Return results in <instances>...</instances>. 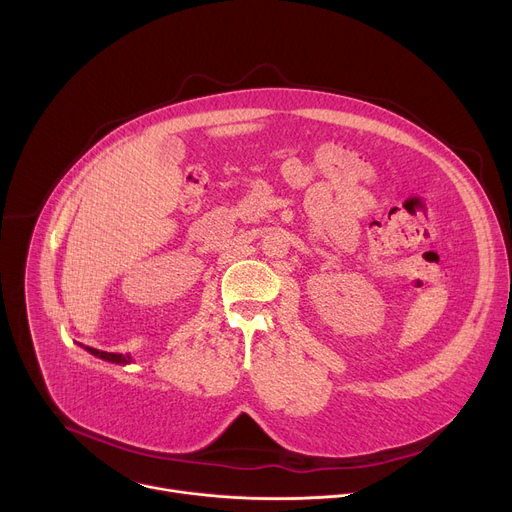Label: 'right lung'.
Returning a JSON list of instances; mask_svg holds the SVG:
<instances>
[{
  "instance_id": "add662e5",
  "label": "right lung",
  "mask_w": 512,
  "mask_h": 512,
  "mask_svg": "<svg viewBox=\"0 0 512 512\" xmlns=\"http://www.w3.org/2000/svg\"><path fill=\"white\" fill-rule=\"evenodd\" d=\"M83 346V344H81ZM87 352H91L93 356L97 358H103L107 362H115V364H129L131 362V356L129 354H117V352H105V350H97V348H91V346H83Z\"/></svg>"
}]
</instances>
